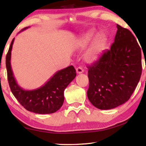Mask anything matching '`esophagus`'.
Masks as SVG:
<instances>
[{
  "mask_svg": "<svg viewBox=\"0 0 146 146\" xmlns=\"http://www.w3.org/2000/svg\"><path fill=\"white\" fill-rule=\"evenodd\" d=\"M76 73H78V74L82 73L83 72V68H82V67H78V68H76Z\"/></svg>",
  "mask_w": 146,
  "mask_h": 146,
  "instance_id": "34e87169",
  "label": "esophagus"
}]
</instances>
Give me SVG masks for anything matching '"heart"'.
I'll return each instance as SVG.
<instances>
[{"label":"heart","instance_id":"obj_1","mask_svg":"<svg viewBox=\"0 0 146 146\" xmlns=\"http://www.w3.org/2000/svg\"><path fill=\"white\" fill-rule=\"evenodd\" d=\"M94 31H90L85 34L80 39L78 45L81 48H84L88 44L93 36H94ZM105 43V37L103 35H98L92 41L88 49L85 54V59L86 61L92 62L95 60L100 54L104 48Z\"/></svg>","mask_w":146,"mask_h":146}]
</instances>
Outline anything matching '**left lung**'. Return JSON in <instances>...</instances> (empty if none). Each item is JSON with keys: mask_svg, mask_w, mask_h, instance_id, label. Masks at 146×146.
I'll return each instance as SVG.
<instances>
[{"mask_svg": "<svg viewBox=\"0 0 146 146\" xmlns=\"http://www.w3.org/2000/svg\"><path fill=\"white\" fill-rule=\"evenodd\" d=\"M117 27L110 49L87 67L88 100L101 110L111 109L128 101L142 73L141 50L137 40L129 29L119 24Z\"/></svg>", "mask_w": 146, "mask_h": 146, "instance_id": "left-lung-1", "label": "left lung"}]
</instances>
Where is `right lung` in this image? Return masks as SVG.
<instances>
[{
    "mask_svg": "<svg viewBox=\"0 0 146 146\" xmlns=\"http://www.w3.org/2000/svg\"><path fill=\"white\" fill-rule=\"evenodd\" d=\"M28 28L26 27L21 31ZM14 41L12 39L6 56V68L9 86L12 94L27 110L39 114L54 113L61 107L64 102V91L76 76V70L70 66L58 71L45 84L33 90H25L19 85L11 65V51Z\"/></svg>",
    "mask_w": 146,
    "mask_h": 146,
    "instance_id": "obj_1",
    "label": "right lung"
}]
</instances>
